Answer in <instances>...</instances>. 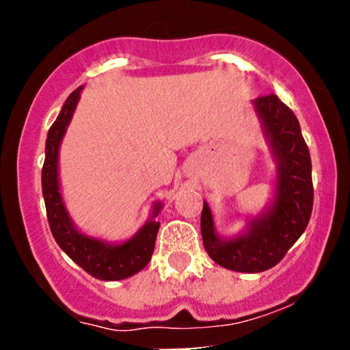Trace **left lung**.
Here are the masks:
<instances>
[{"mask_svg":"<svg viewBox=\"0 0 350 350\" xmlns=\"http://www.w3.org/2000/svg\"><path fill=\"white\" fill-rule=\"evenodd\" d=\"M253 103L278 161L273 207L248 224V234L232 240L215 235L206 202L200 215V232L208 256L220 267L243 273L270 270L283 260L306 230L314 200L311 156L296 115L275 94L258 97Z\"/></svg>","mask_w":350,"mask_h":350,"instance_id":"left-lung-1","label":"left lung"}]
</instances>
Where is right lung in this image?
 Instances as JSON below:
<instances>
[{
    "instance_id": "1",
    "label": "right lung",
    "mask_w": 350,
    "mask_h": 350,
    "mask_svg": "<svg viewBox=\"0 0 350 350\" xmlns=\"http://www.w3.org/2000/svg\"><path fill=\"white\" fill-rule=\"evenodd\" d=\"M80 90L82 87L75 88L69 95L57 120L52 123L47 133L46 159L42 166V196L46 202L47 220H49L51 232L59 247L88 275L103 281L124 280L142 271L150 263L152 252H154L159 222L150 220L133 239L123 245H108L97 239H90L80 234L72 226L59 192L57 156L60 139L66 133L67 124L77 107ZM159 208L161 207L158 204L154 215H158Z\"/></svg>"
}]
</instances>
